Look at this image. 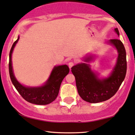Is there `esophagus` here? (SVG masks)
I'll list each match as a JSON object with an SVG mask.
<instances>
[{
    "label": "esophagus",
    "mask_w": 135,
    "mask_h": 135,
    "mask_svg": "<svg viewBox=\"0 0 135 135\" xmlns=\"http://www.w3.org/2000/svg\"><path fill=\"white\" fill-rule=\"evenodd\" d=\"M74 62H72V61H70V62H69V68H70V69H71V68L73 67V66H74Z\"/></svg>",
    "instance_id": "obj_1"
}]
</instances>
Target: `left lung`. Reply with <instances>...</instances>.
<instances>
[{"mask_svg":"<svg viewBox=\"0 0 135 135\" xmlns=\"http://www.w3.org/2000/svg\"><path fill=\"white\" fill-rule=\"evenodd\" d=\"M114 31L119 36L118 28ZM107 43L114 46L118 53L116 63L108 77L99 78L90 65L86 63L93 59L91 55H87L84 58L85 62L77 64L71 68L79 95L88 103H97L108 100L118 91L126 77V51L123 43L119 39H111Z\"/></svg>","mask_w":135,"mask_h":135,"instance_id":"obj_1","label":"left lung"}]
</instances>
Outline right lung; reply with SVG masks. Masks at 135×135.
<instances>
[{
    "label": "right lung",
    "instance_id": "right-lung-1",
    "mask_svg": "<svg viewBox=\"0 0 135 135\" xmlns=\"http://www.w3.org/2000/svg\"><path fill=\"white\" fill-rule=\"evenodd\" d=\"M20 39L14 42L9 51V73L11 81L19 93L28 103L38 105H46L55 100L59 93L60 86L64 78L69 73V68L66 65L55 66L50 77L44 85L39 87L25 86L20 84L15 77L12 62V55L14 47Z\"/></svg>",
    "mask_w": 135,
    "mask_h": 135
}]
</instances>
